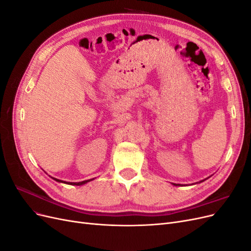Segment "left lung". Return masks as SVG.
I'll use <instances>...</instances> for the list:
<instances>
[{
	"label": "left lung",
	"instance_id": "1",
	"mask_svg": "<svg viewBox=\"0 0 251 251\" xmlns=\"http://www.w3.org/2000/svg\"><path fill=\"white\" fill-rule=\"evenodd\" d=\"M175 185H176V184H175ZM178 185H179V184H178Z\"/></svg>",
	"mask_w": 251,
	"mask_h": 251
}]
</instances>
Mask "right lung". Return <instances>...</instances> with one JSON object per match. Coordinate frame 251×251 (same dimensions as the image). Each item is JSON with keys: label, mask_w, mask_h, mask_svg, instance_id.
I'll list each match as a JSON object with an SVG mask.
<instances>
[{"label": "right lung", "mask_w": 251, "mask_h": 251, "mask_svg": "<svg viewBox=\"0 0 251 251\" xmlns=\"http://www.w3.org/2000/svg\"><path fill=\"white\" fill-rule=\"evenodd\" d=\"M54 180H56L57 182H63V181H60V180H58V179H55V178H53ZM92 179H90V180H86V181H81V182H69V183L68 184H71V185H81V184H85V183H87V182H89V181H91ZM64 183H67V182H64Z\"/></svg>", "instance_id": "right-lung-1"}]
</instances>
